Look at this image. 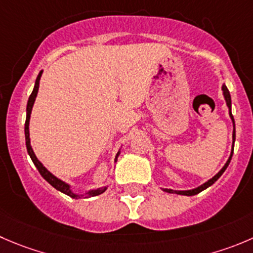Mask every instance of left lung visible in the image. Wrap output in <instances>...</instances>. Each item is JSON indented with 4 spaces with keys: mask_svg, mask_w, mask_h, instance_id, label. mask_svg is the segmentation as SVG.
<instances>
[{
    "mask_svg": "<svg viewBox=\"0 0 253 253\" xmlns=\"http://www.w3.org/2000/svg\"><path fill=\"white\" fill-rule=\"evenodd\" d=\"M222 92H224V97H225V100H226V105H227V106H229V114H230V117H231L232 122H234V133H232V139H234V142H235V121H234V116H232V114H231V96H230L229 90H227V87L225 86V85H222ZM232 153H234V149H232L231 156H230V158L227 159L226 164H225V166L222 167L221 170H220L219 173H217L216 175L214 176V178H211V179H210V180H208L207 183H204V184H203V185L198 186V188L193 189V190H185V192H178V190H170V189H163V190H164V192H167V193H175V194L186 195V197H192V195L199 194V193H200V192H203V190H204V189L209 188L210 185H212V184H214L215 181H216L217 179H219L220 176L222 175V173H224V171H225V169H226V168H227V166H229V164H230V161H231V158H232Z\"/></svg>",
    "mask_w": 253,
    "mask_h": 253,
    "instance_id": "8db88e82",
    "label": "left lung"
}]
</instances>
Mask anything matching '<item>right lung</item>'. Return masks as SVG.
I'll use <instances>...</instances> for the list:
<instances>
[{
    "mask_svg": "<svg viewBox=\"0 0 253 253\" xmlns=\"http://www.w3.org/2000/svg\"><path fill=\"white\" fill-rule=\"evenodd\" d=\"M42 73L41 72L38 74V77H37V80H36V85H34V89L33 91H32L31 96H29L28 99V104H27V117H26V124H24V134H26V146H27V151H28V154L29 157H31V159L33 161L34 166L37 167V169H38V171L41 173V175L43 176L44 179H45L46 181H48L49 184H50L51 186H54V188L56 189V190H59V192L64 193V194L69 195L70 198H78L79 195L74 194V193L70 190V186L68 185L67 183H64V181H61L60 179H58L56 176H54L53 174L50 173V171H48L45 169V167H43V164L41 163V162L37 159L36 154H34L33 149H32L31 147V141H29V119H31V112H32V107H33V104L34 101H36V97H37V94H38V89H39V80H41V77H42ZM117 156H119V153H117ZM116 156V158H117ZM106 190V188H100V189H95V190H91V192H89V197H96V195H100L102 194V193Z\"/></svg>",
    "mask_w": 253,
    "mask_h": 253,
    "instance_id": "1",
    "label": "right lung"
}]
</instances>
